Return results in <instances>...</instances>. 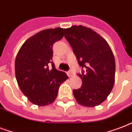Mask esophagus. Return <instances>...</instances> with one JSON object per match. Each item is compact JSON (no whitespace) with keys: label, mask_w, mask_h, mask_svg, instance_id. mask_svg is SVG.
<instances>
[{"label":"esophagus","mask_w":132,"mask_h":132,"mask_svg":"<svg viewBox=\"0 0 132 132\" xmlns=\"http://www.w3.org/2000/svg\"><path fill=\"white\" fill-rule=\"evenodd\" d=\"M68 77H72L74 76V73L72 72V70H69L68 72Z\"/></svg>","instance_id":"34e87169"}]
</instances>
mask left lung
Wrapping results in <instances>:
<instances>
[{
  "mask_svg": "<svg viewBox=\"0 0 132 132\" xmlns=\"http://www.w3.org/2000/svg\"><path fill=\"white\" fill-rule=\"evenodd\" d=\"M64 37L72 48L79 65L85 69L77 74L82 85L73 90L75 98L84 106L100 105L114 84L115 60L112 49L104 38L84 26L65 29Z\"/></svg>",
  "mask_w": 132,
  "mask_h": 132,
  "instance_id": "8db88e82",
  "label": "left lung"
}]
</instances>
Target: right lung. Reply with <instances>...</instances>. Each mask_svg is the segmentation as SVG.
Here are the masks:
<instances>
[{
    "mask_svg": "<svg viewBox=\"0 0 132 132\" xmlns=\"http://www.w3.org/2000/svg\"><path fill=\"white\" fill-rule=\"evenodd\" d=\"M63 37L62 28L43 30L29 38L18 53L16 80L22 93L34 104L44 106L54 102L60 85L68 79L52 61L53 46Z\"/></svg>",
    "mask_w": 132,
    "mask_h": 132,
    "instance_id": "obj_1",
    "label": "right lung"
}]
</instances>
